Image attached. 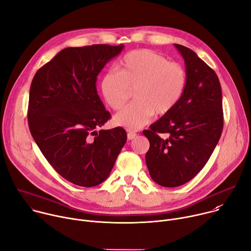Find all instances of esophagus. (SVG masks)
<instances>
[{"label":"esophagus","instance_id":"34e87169","mask_svg":"<svg viewBox=\"0 0 251 251\" xmlns=\"http://www.w3.org/2000/svg\"><path fill=\"white\" fill-rule=\"evenodd\" d=\"M137 136V134L136 133H133V132H129L128 134H127V139L130 141V140H133L135 137Z\"/></svg>","mask_w":251,"mask_h":251}]
</instances>
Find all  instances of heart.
Returning <instances> with one entry per match:
<instances>
[{"label":"heart","instance_id":"b5f03b06","mask_svg":"<svg viewBox=\"0 0 251 251\" xmlns=\"http://www.w3.org/2000/svg\"><path fill=\"white\" fill-rule=\"evenodd\" d=\"M187 84L185 68L169 62L149 50L128 52L119 62L118 71L109 70L102 76L101 92L112 109L121 108L134 89L136 101L128 104L114 117L117 126L138 130L147 125L154 114L165 115L180 101Z\"/></svg>","mask_w":251,"mask_h":251}]
</instances>
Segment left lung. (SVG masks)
Listing matches in <instances>:
<instances>
[{
  "label": "left lung",
  "mask_w": 251,
  "mask_h": 251,
  "mask_svg": "<svg viewBox=\"0 0 251 251\" xmlns=\"http://www.w3.org/2000/svg\"><path fill=\"white\" fill-rule=\"evenodd\" d=\"M185 60L187 84L169 113L144 130L150 149L146 164L162 187L182 186L197 176L217 147L224 127L223 94L217 74L198 54L174 44ZM160 133L166 137L162 138Z\"/></svg>",
  "instance_id": "obj_1"
}]
</instances>
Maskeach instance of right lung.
Returning <instances> with one entry per match:
<instances>
[{
	"label": "right lung",
	"mask_w": 251,
	"mask_h": 251,
	"mask_svg": "<svg viewBox=\"0 0 251 251\" xmlns=\"http://www.w3.org/2000/svg\"><path fill=\"white\" fill-rule=\"evenodd\" d=\"M123 50L124 45L66 48L31 81V136L51 167L75 185L90 188L103 183L126 143L123 128L100 129L110 113L96 89L100 71Z\"/></svg>",
	"instance_id": "obj_1"
}]
</instances>
